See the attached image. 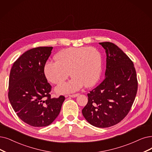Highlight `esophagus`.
I'll list each match as a JSON object with an SVG mask.
<instances>
[{
	"label": "esophagus",
	"mask_w": 152,
	"mask_h": 152,
	"mask_svg": "<svg viewBox=\"0 0 152 152\" xmlns=\"http://www.w3.org/2000/svg\"><path fill=\"white\" fill-rule=\"evenodd\" d=\"M79 95V94H72V95H69V96L70 97H76L77 96H78Z\"/></svg>",
	"instance_id": "34e87169"
}]
</instances>
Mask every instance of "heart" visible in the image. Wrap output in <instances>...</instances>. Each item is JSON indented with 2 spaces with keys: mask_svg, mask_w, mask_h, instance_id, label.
Returning a JSON list of instances; mask_svg holds the SVG:
<instances>
[{
  "mask_svg": "<svg viewBox=\"0 0 152 152\" xmlns=\"http://www.w3.org/2000/svg\"><path fill=\"white\" fill-rule=\"evenodd\" d=\"M57 61H47L44 72L50 82L61 85L73 75L68 83L58 87L60 93L75 92L82 88L94 86L100 79L102 71V55L95 47H70L58 52Z\"/></svg>",
  "mask_w": 152,
  "mask_h": 152,
  "instance_id": "1",
  "label": "heart"
}]
</instances>
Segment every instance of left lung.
I'll list each match as a JSON object with an SVG mask.
<instances>
[{
	"label": "left lung",
	"instance_id": "8db88e82",
	"mask_svg": "<svg viewBox=\"0 0 152 152\" xmlns=\"http://www.w3.org/2000/svg\"><path fill=\"white\" fill-rule=\"evenodd\" d=\"M105 50V78L87 94L82 114L87 122L107 128L121 122L130 112L138 89L133 62L120 48L109 42H101Z\"/></svg>",
	"mask_w": 152,
	"mask_h": 152
}]
</instances>
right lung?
I'll return each instance as SVG.
<instances>
[{
    "mask_svg": "<svg viewBox=\"0 0 152 152\" xmlns=\"http://www.w3.org/2000/svg\"><path fill=\"white\" fill-rule=\"evenodd\" d=\"M52 47L30 49L12 66L8 96L10 104L23 122L35 127L51 124L58 115L65 96L51 98L52 86L47 82L44 66Z\"/></svg>",
    "mask_w": 152,
    "mask_h": 152,
    "instance_id": "right-lung-1",
    "label": "right lung"
}]
</instances>
